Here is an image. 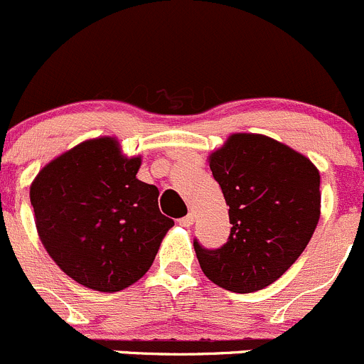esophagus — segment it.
Here are the masks:
<instances>
[{"label": "esophagus", "mask_w": 364, "mask_h": 364, "mask_svg": "<svg viewBox=\"0 0 364 364\" xmlns=\"http://www.w3.org/2000/svg\"><path fill=\"white\" fill-rule=\"evenodd\" d=\"M178 224L181 225V228H190V225L193 224V215H192V213H188V215H186V217L179 218Z\"/></svg>", "instance_id": "obj_1"}]
</instances>
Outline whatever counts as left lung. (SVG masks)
<instances>
[{
    "label": "left lung",
    "mask_w": 364,
    "mask_h": 364,
    "mask_svg": "<svg viewBox=\"0 0 364 364\" xmlns=\"http://www.w3.org/2000/svg\"><path fill=\"white\" fill-rule=\"evenodd\" d=\"M210 168L229 206L231 232L218 249L193 242L204 276L250 294L279 279L311 240L320 218L318 168L291 147L235 133L211 153Z\"/></svg>",
    "instance_id": "8db88e82"
}]
</instances>
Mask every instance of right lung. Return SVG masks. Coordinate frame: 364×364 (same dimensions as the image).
Returning <instances> with one entry per match:
<instances>
[{"mask_svg": "<svg viewBox=\"0 0 364 364\" xmlns=\"http://www.w3.org/2000/svg\"><path fill=\"white\" fill-rule=\"evenodd\" d=\"M140 161L101 136L49 161L30 186L42 245L90 290L110 294L136 283L174 225L158 208L156 186L136 179Z\"/></svg>", "mask_w": 364, "mask_h": 364, "instance_id": "add662e5", "label": "right lung"}]
</instances>
